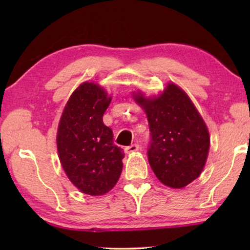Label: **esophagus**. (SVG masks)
Returning a JSON list of instances; mask_svg holds the SVG:
<instances>
[{
    "label": "esophagus",
    "instance_id": "obj_1",
    "mask_svg": "<svg viewBox=\"0 0 250 250\" xmlns=\"http://www.w3.org/2000/svg\"><path fill=\"white\" fill-rule=\"evenodd\" d=\"M139 149H140V145L133 144V145H131V146L125 147V153H132V152L137 151Z\"/></svg>",
    "mask_w": 250,
    "mask_h": 250
}]
</instances>
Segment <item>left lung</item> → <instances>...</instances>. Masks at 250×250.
Wrapping results in <instances>:
<instances>
[{"label":"left lung","mask_w":250,"mask_h":250,"mask_svg":"<svg viewBox=\"0 0 250 250\" xmlns=\"http://www.w3.org/2000/svg\"><path fill=\"white\" fill-rule=\"evenodd\" d=\"M134 100L149 124L147 156L153 173L167 187H186L200 176L208 156L210 140L204 120L175 83H167L157 98L137 92Z\"/></svg>","instance_id":"obj_1"}]
</instances>
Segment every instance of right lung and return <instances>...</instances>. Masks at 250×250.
I'll return each instance as SVG.
<instances>
[{"instance_id": "1", "label": "right lung", "mask_w": 250, "mask_h": 250, "mask_svg": "<svg viewBox=\"0 0 250 250\" xmlns=\"http://www.w3.org/2000/svg\"><path fill=\"white\" fill-rule=\"evenodd\" d=\"M111 101L94 83H83L68 99L58 126L57 146L68 179L84 194L107 193L118 182L125 152L103 124Z\"/></svg>"}]
</instances>
